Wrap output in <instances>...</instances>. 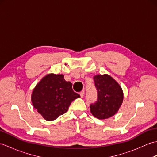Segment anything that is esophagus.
<instances>
[{"label": "esophagus", "mask_w": 157, "mask_h": 157, "mask_svg": "<svg viewBox=\"0 0 157 157\" xmlns=\"http://www.w3.org/2000/svg\"><path fill=\"white\" fill-rule=\"evenodd\" d=\"M79 95H80V97L83 98L84 97V91H82L80 93H79Z\"/></svg>", "instance_id": "34e87169"}]
</instances>
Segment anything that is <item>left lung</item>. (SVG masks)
<instances>
[{
	"instance_id": "left-lung-1",
	"label": "left lung",
	"mask_w": 157,
	"mask_h": 157,
	"mask_svg": "<svg viewBox=\"0 0 157 157\" xmlns=\"http://www.w3.org/2000/svg\"><path fill=\"white\" fill-rule=\"evenodd\" d=\"M98 98L90 105V112L98 119H106L115 115L123 101V90L117 82L108 74L94 76Z\"/></svg>"
}]
</instances>
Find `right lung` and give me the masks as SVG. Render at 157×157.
<instances>
[{"mask_svg": "<svg viewBox=\"0 0 157 157\" xmlns=\"http://www.w3.org/2000/svg\"><path fill=\"white\" fill-rule=\"evenodd\" d=\"M80 97L73 91L72 84L62 74L49 73L41 79L32 93L33 106L43 118L52 121L67 111L71 102Z\"/></svg>", "mask_w": 157, "mask_h": 157, "instance_id": "add662e5", "label": "right lung"}]
</instances>
